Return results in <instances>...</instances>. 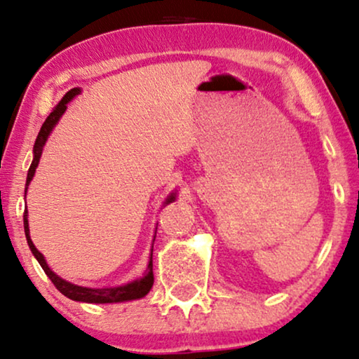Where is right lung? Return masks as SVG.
<instances>
[{
	"label": "right lung",
	"instance_id": "obj_1",
	"mask_svg": "<svg viewBox=\"0 0 359 359\" xmlns=\"http://www.w3.org/2000/svg\"><path fill=\"white\" fill-rule=\"evenodd\" d=\"M81 93L79 88H74L71 90H67L65 94V97L59 101L56 107L53 109L51 114L48 116V119L44 121L43 127H41L38 137H36L34 142V157L33 162H31L29 170H28V179H26V189H25V198H26V190H28V185L31 180H33L36 167L39 164L41 154H43V147L46 144V140L51 134V130L54 129V126L57 124V121L61 119V116L65 114V111L67 109V102L71 101L72 97H76ZM175 201V194L172 192L169 197H167L165 203H170ZM22 222H25V233H26V240H28V245L33 252V255L36 257V260L39 262L41 269L44 270V273L49 276V280L53 281L54 287H56L59 292H61L65 297L71 298L74 302H84V303H119V302H129V300H137V298L146 297V294L151 292L152 285H154V271H152V253H151V260H149L147 265V273L142 276V278L130 281L127 285H121V287H111V288H88V287H79V285L69 283V281L62 280L61 276H57L54 271L49 269L46 260H44L43 253H41L38 248L34 247L33 240L29 237V225H28V210H25V215H22ZM156 240V237H154Z\"/></svg>",
	"mask_w": 359,
	"mask_h": 359
}]
</instances>
